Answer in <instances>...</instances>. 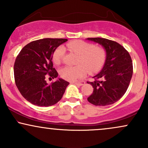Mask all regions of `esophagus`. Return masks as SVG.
Segmentation results:
<instances>
[{"mask_svg": "<svg viewBox=\"0 0 148 148\" xmlns=\"http://www.w3.org/2000/svg\"><path fill=\"white\" fill-rule=\"evenodd\" d=\"M74 84L76 85H78V86H83V85H84L86 83H85L84 81H75V82H74Z\"/></svg>", "mask_w": 148, "mask_h": 148, "instance_id": "obj_1", "label": "esophagus"}]
</instances>
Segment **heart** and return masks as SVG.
I'll use <instances>...</instances> for the list:
<instances>
[{"label": "heart", "mask_w": 148, "mask_h": 148, "mask_svg": "<svg viewBox=\"0 0 148 148\" xmlns=\"http://www.w3.org/2000/svg\"><path fill=\"white\" fill-rule=\"evenodd\" d=\"M67 47L69 51L79 55L76 62L77 66H66L60 70V76L67 81H74L82 79L87 74L88 69L91 73L97 72L104 64L106 51L102 47H95L92 44L82 40L70 42ZM64 53V47H58L53 53V62L56 64H60Z\"/></svg>", "instance_id": "obj_1"}]
</instances>
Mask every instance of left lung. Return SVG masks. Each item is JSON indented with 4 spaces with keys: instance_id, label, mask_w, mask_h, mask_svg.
Returning a JSON list of instances; mask_svg holds the SVG:
<instances>
[{
    "instance_id": "left-lung-1",
    "label": "left lung",
    "mask_w": 148,
    "mask_h": 148,
    "mask_svg": "<svg viewBox=\"0 0 148 148\" xmlns=\"http://www.w3.org/2000/svg\"><path fill=\"white\" fill-rule=\"evenodd\" d=\"M86 40L98 44L106 51L103 68L93 76V92L88 101L95 106H107L116 102L126 92L133 74V64L130 54L118 42L95 37Z\"/></svg>"
}]
</instances>
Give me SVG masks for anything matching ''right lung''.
Returning <instances> with one entry per match:
<instances>
[{"label": "right lung", "instance_id": "add662e5", "mask_svg": "<svg viewBox=\"0 0 148 148\" xmlns=\"http://www.w3.org/2000/svg\"><path fill=\"white\" fill-rule=\"evenodd\" d=\"M67 41V39H41L21 49L15 60L14 74L16 87L27 101L38 106H49L62 97L69 83L58 78L49 85L45 78L47 74L53 79L58 77V74L53 67L52 56Z\"/></svg>", "mask_w": 148, "mask_h": 148}]
</instances>
